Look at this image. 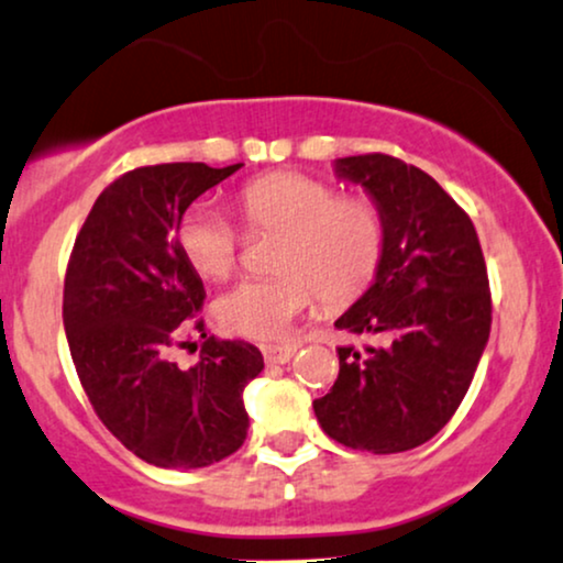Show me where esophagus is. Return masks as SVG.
Masks as SVG:
<instances>
[{"label": "esophagus", "instance_id": "esophagus-1", "mask_svg": "<svg viewBox=\"0 0 563 563\" xmlns=\"http://www.w3.org/2000/svg\"><path fill=\"white\" fill-rule=\"evenodd\" d=\"M262 355H265L269 366L288 364V361L296 355V345H265L262 347Z\"/></svg>", "mask_w": 563, "mask_h": 563}]
</instances>
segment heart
<instances>
[{
    "mask_svg": "<svg viewBox=\"0 0 563 563\" xmlns=\"http://www.w3.org/2000/svg\"><path fill=\"white\" fill-rule=\"evenodd\" d=\"M252 233H280L275 277L244 280L216 301L225 332L254 340H280L303 311L343 306L364 296L387 252V223L374 199L338 195L330 181L301 170H273L246 181L233 199ZM176 249L195 275L225 280L239 262L241 236L229 218L191 208L176 225Z\"/></svg>",
    "mask_w": 563,
    "mask_h": 563,
    "instance_id": "1",
    "label": "heart"
}]
</instances>
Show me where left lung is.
<instances>
[{"label": "left lung", "instance_id": "left-lung-1", "mask_svg": "<svg viewBox=\"0 0 563 563\" xmlns=\"http://www.w3.org/2000/svg\"><path fill=\"white\" fill-rule=\"evenodd\" d=\"M334 176L361 184L387 223L379 275L334 327L384 345L338 347V382L314 416L351 450L408 452L444 429L486 351V262L473 220L421 168L372 153L338 158Z\"/></svg>", "mask_w": 563, "mask_h": 563}]
</instances>
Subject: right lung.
Listing matches in <instances>:
<instances>
[{
	"label": "right lung",
	"instance_id": "obj_1",
	"mask_svg": "<svg viewBox=\"0 0 563 563\" xmlns=\"http://www.w3.org/2000/svg\"><path fill=\"white\" fill-rule=\"evenodd\" d=\"M241 166L161 163L119 176L69 257L64 332L77 376L106 429L155 467H208L246 439L244 389L265 368L257 347L202 334L197 366L170 361L205 301L202 277L176 249V225Z\"/></svg>",
	"mask_w": 563,
	"mask_h": 563
}]
</instances>
